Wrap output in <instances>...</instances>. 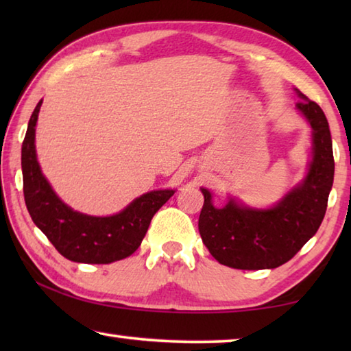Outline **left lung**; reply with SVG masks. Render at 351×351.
<instances>
[{
	"label": "left lung",
	"instance_id": "1",
	"mask_svg": "<svg viewBox=\"0 0 351 351\" xmlns=\"http://www.w3.org/2000/svg\"><path fill=\"white\" fill-rule=\"evenodd\" d=\"M297 102L313 128L314 154L310 171L299 187L269 210L212 206L206 189L198 229L218 263L234 269H272L287 263L317 232L325 217L335 178V158L328 121L320 106L299 93Z\"/></svg>",
	"mask_w": 351,
	"mask_h": 351
}]
</instances>
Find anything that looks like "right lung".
Listing matches in <instances>:
<instances>
[{
	"label": "right lung",
	"mask_w": 351,
	"mask_h": 351,
	"mask_svg": "<svg viewBox=\"0 0 351 351\" xmlns=\"http://www.w3.org/2000/svg\"><path fill=\"white\" fill-rule=\"evenodd\" d=\"M43 100L29 119L21 147L23 192L32 221L64 258L77 263L106 265L127 258L141 246L154 213L167 203L173 190H154L136 198L112 217H90L63 204L45 176L35 154V123Z\"/></svg>",
	"instance_id": "obj_1"
}]
</instances>
